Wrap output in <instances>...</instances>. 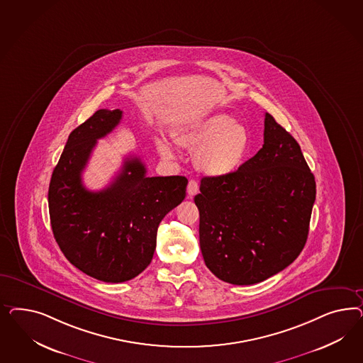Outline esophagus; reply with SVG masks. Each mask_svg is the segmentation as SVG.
Segmentation results:
<instances>
[{
	"label": "esophagus",
	"instance_id": "esophagus-1",
	"mask_svg": "<svg viewBox=\"0 0 363 363\" xmlns=\"http://www.w3.org/2000/svg\"><path fill=\"white\" fill-rule=\"evenodd\" d=\"M198 193V182L194 179H190L189 184H187V194L189 197H194Z\"/></svg>",
	"mask_w": 363,
	"mask_h": 363
}]
</instances>
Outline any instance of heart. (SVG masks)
Segmentation results:
<instances>
[{
  "label": "heart",
  "mask_w": 363,
  "mask_h": 363,
  "mask_svg": "<svg viewBox=\"0 0 363 363\" xmlns=\"http://www.w3.org/2000/svg\"><path fill=\"white\" fill-rule=\"evenodd\" d=\"M179 146L194 152L198 170L211 177H226L241 167L250 146V134L245 125L228 114H213L177 130ZM157 149L165 158L176 157V147L165 138L157 141Z\"/></svg>",
  "instance_id": "b5f03b06"
}]
</instances>
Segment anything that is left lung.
Instances as JSON below:
<instances>
[{
    "label": "left lung",
    "instance_id": "8db88e82",
    "mask_svg": "<svg viewBox=\"0 0 363 363\" xmlns=\"http://www.w3.org/2000/svg\"><path fill=\"white\" fill-rule=\"evenodd\" d=\"M199 190V246L220 281L262 282L302 252L315 179L294 137L269 113L258 153L230 176L203 177Z\"/></svg>",
    "mask_w": 363,
    "mask_h": 363
}]
</instances>
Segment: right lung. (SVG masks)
<instances>
[{"label": "right lung", "instance_id": "add662e5", "mask_svg": "<svg viewBox=\"0 0 363 363\" xmlns=\"http://www.w3.org/2000/svg\"><path fill=\"white\" fill-rule=\"evenodd\" d=\"M121 118L120 109H99L70 133L48 193L61 252L82 273L109 284L129 281L149 266L158 225L184 201L187 186L186 177L146 176L137 157L125 160L109 186H84L82 172L97 140Z\"/></svg>", "mask_w": 363, "mask_h": 363}]
</instances>
